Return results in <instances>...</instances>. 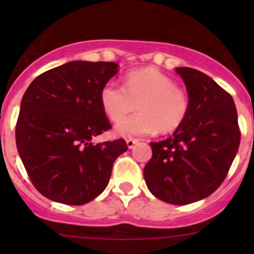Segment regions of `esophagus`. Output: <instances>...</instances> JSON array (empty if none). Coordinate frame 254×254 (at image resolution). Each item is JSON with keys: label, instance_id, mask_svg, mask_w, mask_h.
Here are the masks:
<instances>
[{"label": "esophagus", "instance_id": "obj_1", "mask_svg": "<svg viewBox=\"0 0 254 254\" xmlns=\"http://www.w3.org/2000/svg\"><path fill=\"white\" fill-rule=\"evenodd\" d=\"M137 141H139V140H137V139H127V147L132 148V147H134V146H135V143H137Z\"/></svg>", "mask_w": 254, "mask_h": 254}]
</instances>
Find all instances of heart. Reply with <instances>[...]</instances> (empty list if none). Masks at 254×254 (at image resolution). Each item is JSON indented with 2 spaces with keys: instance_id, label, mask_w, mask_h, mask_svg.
Listing matches in <instances>:
<instances>
[{
  "instance_id": "1",
  "label": "heart",
  "mask_w": 254,
  "mask_h": 254,
  "mask_svg": "<svg viewBox=\"0 0 254 254\" xmlns=\"http://www.w3.org/2000/svg\"><path fill=\"white\" fill-rule=\"evenodd\" d=\"M101 106L112 122H119L138 104L139 113L115 127L120 136L162 134L178 129L189 113V99L183 89L155 68L127 73L124 86L109 81L101 89Z\"/></svg>"
}]
</instances>
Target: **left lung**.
<instances>
[{
	"mask_svg": "<svg viewBox=\"0 0 254 254\" xmlns=\"http://www.w3.org/2000/svg\"><path fill=\"white\" fill-rule=\"evenodd\" d=\"M189 97V113L172 136L150 142L143 168L148 190L161 200L186 205L214 193L226 178L241 141L231 94L190 67L176 68Z\"/></svg>",
	"mask_w": 254,
	"mask_h": 254,
	"instance_id": "obj_1",
	"label": "left lung"
}]
</instances>
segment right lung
<instances>
[{"mask_svg":"<svg viewBox=\"0 0 254 254\" xmlns=\"http://www.w3.org/2000/svg\"><path fill=\"white\" fill-rule=\"evenodd\" d=\"M118 64L71 61L45 71L25 91L16 143L28 177L40 194L82 205L106 189L114 161L127 150L124 139L93 143L112 127L101 89Z\"/></svg>","mask_w":254,"mask_h":254,"instance_id":"add662e5","label":"right lung"}]
</instances>
